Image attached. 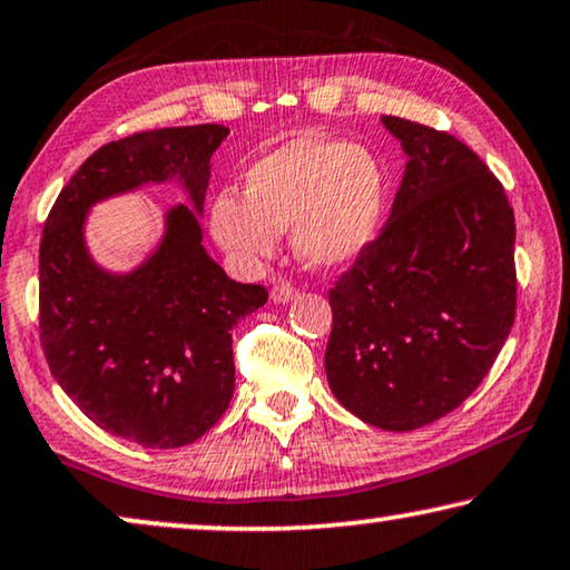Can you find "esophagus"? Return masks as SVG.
<instances>
[{
	"instance_id": "1",
	"label": "esophagus",
	"mask_w": 570,
	"mask_h": 570,
	"mask_svg": "<svg viewBox=\"0 0 570 570\" xmlns=\"http://www.w3.org/2000/svg\"><path fill=\"white\" fill-rule=\"evenodd\" d=\"M295 295H297V287L287 283V279H279V283H275V287H273L275 303H287V301H293Z\"/></svg>"
}]
</instances>
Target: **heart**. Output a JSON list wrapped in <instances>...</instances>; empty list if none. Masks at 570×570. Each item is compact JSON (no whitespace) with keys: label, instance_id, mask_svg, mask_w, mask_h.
I'll return each mask as SVG.
<instances>
[{"label":"heart","instance_id":"b5f03b06","mask_svg":"<svg viewBox=\"0 0 570 570\" xmlns=\"http://www.w3.org/2000/svg\"><path fill=\"white\" fill-rule=\"evenodd\" d=\"M384 212V175L352 142L295 137L252 165L244 198L222 194L212 208L216 239L242 259H265L293 226L305 265L341 267L370 247Z\"/></svg>","mask_w":570,"mask_h":570}]
</instances>
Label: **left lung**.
Masks as SVG:
<instances>
[{
	"label": "left lung",
	"mask_w": 570,
	"mask_h": 570,
	"mask_svg": "<svg viewBox=\"0 0 570 570\" xmlns=\"http://www.w3.org/2000/svg\"><path fill=\"white\" fill-rule=\"evenodd\" d=\"M382 121L407 165L390 222L328 293L326 374L348 413L402 433L456 410L510 336L514 212L461 139Z\"/></svg>",
	"instance_id": "obj_1"
}]
</instances>
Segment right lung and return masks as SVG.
Returning a JSON list of instances; mask_svg holds the SVG:
<instances>
[{
  "label": "right lung",
  "instance_id": "1",
  "mask_svg": "<svg viewBox=\"0 0 570 570\" xmlns=\"http://www.w3.org/2000/svg\"><path fill=\"white\" fill-rule=\"evenodd\" d=\"M229 129L163 127L99 147L60 190L40 236V346L60 387L104 431L147 449L194 443L234 395V323L267 301L200 247L188 206L168 214L160 249L114 277L83 247L94 200L180 178L200 212L208 160Z\"/></svg>",
  "mask_w": 570,
  "mask_h": 570
}]
</instances>
